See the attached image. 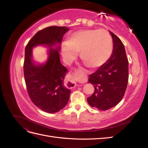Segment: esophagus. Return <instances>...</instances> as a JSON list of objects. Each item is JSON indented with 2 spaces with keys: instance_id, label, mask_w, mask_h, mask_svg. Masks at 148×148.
I'll list each match as a JSON object with an SVG mask.
<instances>
[{
  "instance_id": "34e87169",
  "label": "esophagus",
  "mask_w": 148,
  "mask_h": 148,
  "mask_svg": "<svg viewBox=\"0 0 148 148\" xmlns=\"http://www.w3.org/2000/svg\"><path fill=\"white\" fill-rule=\"evenodd\" d=\"M81 78V76H79L78 74H76L73 76H71V77L70 78L68 81V85L70 87H72L76 85V82L77 81L78 79Z\"/></svg>"
}]
</instances>
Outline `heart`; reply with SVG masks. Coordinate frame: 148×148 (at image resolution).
<instances>
[{
  "instance_id": "heart-1",
  "label": "heart",
  "mask_w": 148,
  "mask_h": 148,
  "mask_svg": "<svg viewBox=\"0 0 148 148\" xmlns=\"http://www.w3.org/2000/svg\"><path fill=\"white\" fill-rule=\"evenodd\" d=\"M113 49L112 39L108 31L104 29H81L71 34L69 41L62 45L64 61L70 64L79 57L88 66L97 68L111 56Z\"/></svg>"
}]
</instances>
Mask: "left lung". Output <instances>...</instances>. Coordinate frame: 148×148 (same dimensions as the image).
<instances>
[{"instance_id":"left-lung-1","label":"left lung","mask_w":148,"mask_h":148,"mask_svg":"<svg viewBox=\"0 0 148 148\" xmlns=\"http://www.w3.org/2000/svg\"><path fill=\"white\" fill-rule=\"evenodd\" d=\"M113 39L112 54L96 72L89 75V83L95 88L87 98L89 106L106 110L115 106L125 95L128 81V61L123 44L110 31Z\"/></svg>"}]
</instances>
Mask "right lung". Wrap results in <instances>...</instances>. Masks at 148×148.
I'll list each match as a JSON object with an SVG mask.
<instances>
[{"mask_svg": "<svg viewBox=\"0 0 148 148\" xmlns=\"http://www.w3.org/2000/svg\"><path fill=\"white\" fill-rule=\"evenodd\" d=\"M68 31L66 26H49L36 33L25 47L23 71L28 94L35 106L48 113L63 109L69 100L70 90L64 84L67 69L60 63V47L51 48L57 43L61 44ZM37 45L50 47L48 60L44 65L36 66L31 59L32 49Z\"/></svg>", "mask_w": 148, "mask_h": 148, "instance_id": "right-lung-1", "label": "right lung"}]
</instances>
